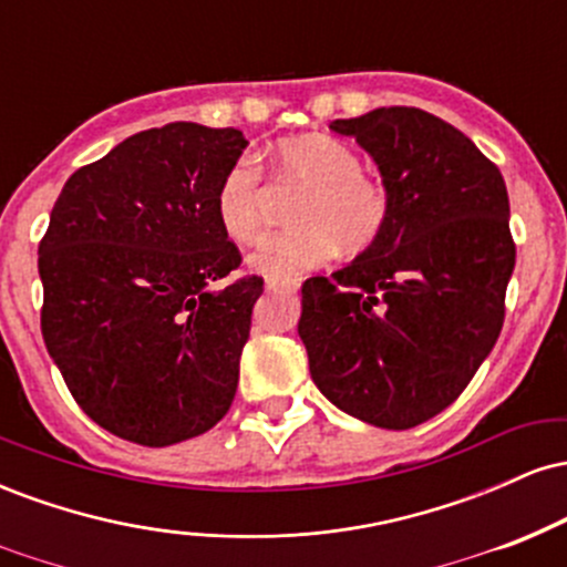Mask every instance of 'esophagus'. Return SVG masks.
Segmentation results:
<instances>
[{
    "instance_id": "1",
    "label": "esophagus",
    "mask_w": 567,
    "mask_h": 567,
    "mask_svg": "<svg viewBox=\"0 0 567 567\" xmlns=\"http://www.w3.org/2000/svg\"><path fill=\"white\" fill-rule=\"evenodd\" d=\"M266 290H269V292H290V290H296V285H292V282H275V279H266Z\"/></svg>"
}]
</instances>
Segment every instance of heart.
<instances>
[{"mask_svg": "<svg viewBox=\"0 0 567 567\" xmlns=\"http://www.w3.org/2000/svg\"><path fill=\"white\" fill-rule=\"evenodd\" d=\"M271 173L279 186H303L292 205L296 229L264 234L247 256L256 275L275 282H292L336 256L368 250L386 229V186L362 173V159L349 143L333 135H298L271 148ZM266 186L261 167L250 157L237 159L220 178L216 216L220 229L247 243L261 229Z\"/></svg>", "mask_w": 567, "mask_h": 567, "instance_id": "b5f03b06", "label": "heart"}]
</instances>
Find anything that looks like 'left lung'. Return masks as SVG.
Returning a JSON list of instances; mask_svg holds the SVG:
<instances>
[{
	"instance_id": "obj_1",
	"label": "left lung",
	"mask_w": 567,
	"mask_h": 567,
	"mask_svg": "<svg viewBox=\"0 0 567 567\" xmlns=\"http://www.w3.org/2000/svg\"><path fill=\"white\" fill-rule=\"evenodd\" d=\"M330 130L373 157L392 210L354 261L303 282L311 381L365 424L419 426L464 392L504 324L506 184L461 130L421 109H373Z\"/></svg>"
}]
</instances>
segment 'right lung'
Returning <instances> with one entry per match:
<instances>
[{
    "label": "right lung",
    "mask_w": 567,
    "mask_h": 567,
    "mask_svg": "<svg viewBox=\"0 0 567 567\" xmlns=\"http://www.w3.org/2000/svg\"><path fill=\"white\" fill-rule=\"evenodd\" d=\"M247 141L234 127L143 130L63 186L44 239V347L84 413L146 447L231 408L261 277L213 290L243 256L216 216Z\"/></svg>",
    "instance_id": "1"
}]
</instances>
